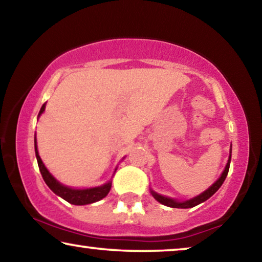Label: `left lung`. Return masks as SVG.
Masks as SVG:
<instances>
[{
	"instance_id": "left-lung-1",
	"label": "left lung",
	"mask_w": 262,
	"mask_h": 262,
	"mask_svg": "<svg viewBox=\"0 0 262 262\" xmlns=\"http://www.w3.org/2000/svg\"><path fill=\"white\" fill-rule=\"evenodd\" d=\"M230 160H231V148H230V154H229V159H228V163L226 165V167H224V171L222 172V174L219 179L216 180L215 183L212 184L211 186L209 187L208 190H205L204 192H202L201 194H198V196L191 198V200H187V201H184V202H179L177 200H173V198H169V197H165V196H161V194L154 192L153 190H150V193H152V196L156 198V200L159 202V203L169 206V208H179V209H187V208H193V206H196L198 204L203 203L206 200H209L210 197L212 196L213 193L216 192L217 190L220 189L221 186H222V184L224 180L227 178V174H228V171H229V166H230Z\"/></svg>"
}]
</instances>
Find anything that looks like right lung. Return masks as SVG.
Returning <instances> with one entry per match:
<instances>
[{"label":"right lung","instance_id":"obj_1","mask_svg":"<svg viewBox=\"0 0 262 262\" xmlns=\"http://www.w3.org/2000/svg\"><path fill=\"white\" fill-rule=\"evenodd\" d=\"M46 103H43L41 109L39 112V116L45 112ZM34 148H35V156L36 160H38L39 169L41 173L43 180L47 184V186L53 191L54 193L58 194L59 197H61L62 200H65L69 203L73 205H85L91 204L95 202L101 201L102 198H104L106 194L109 193L110 189H112V182L104 184V185L97 186V187H90V189H72V187L65 186L58 182L54 177L51 174L49 169L45 167L41 158L39 156L38 152V146H36V138H34Z\"/></svg>","mask_w":262,"mask_h":262}]
</instances>
